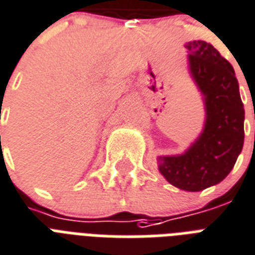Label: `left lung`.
<instances>
[{"instance_id":"1","label":"left lung","mask_w":255,"mask_h":255,"mask_svg":"<svg viewBox=\"0 0 255 255\" xmlns=\"http://www.w3.org/2000/svg\"><path fill=\"white\" fill-rule=\"evenodd\" d=\"M193 80L202 93L205 128L181 155H159V173L173 186L199 191L220 183L236 165L244 146L245 109L234 69L212 43L185 45Z\"/></svg>"}]
</instances>
